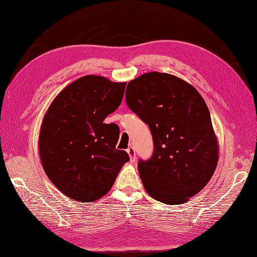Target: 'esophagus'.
<instances>
[{"label": "esophagus", "instance_id": "esophagus-1", "mask_svg": "<svg viewBox=\"0 0 257 257\" xmlns=\"http://www.w3.org/2000/svg\"><path fill=\"white\" fill-rule=\"evenodd\" d=\"M126 152H127V154L130 155V159H131V162H132V163H134V162H135V160H136V152H135V149H134V147H132V146H130V147L127 148V150H126Z\"/></svg>", "mask_w": 257, "mask_h": 257}]
</instances>
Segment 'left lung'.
<instances>
[{
  "label": "left lung",
  "instance_id": "8db88e82",
  "mask_svg": "<svg viewBox=\"0 0 257 257\" xmlns=\"http://www.w3.org/2000/svg\"><path fill=\"white\" fill-rule=\"evenodd\" d=\"M130 109L150 127L152 157L138 162L151 197L180 205L203 190L219 159V146L204 98L193 85L159 72L131 80L125 91Z\"/></svg>",
  "mask_w": 257,
  "mask_h": 257
}]
</instances>
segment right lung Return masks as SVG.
I'll return each mask as SVG.
<instances>
[{"instance_id":"1","label":"right lung","mask_w":257,"mask_h":257,"mask_svg":"<svg viewBox=\"0 0 257 257\" xmlns=\"http://www.w3.org/2000/svg\"><path fill=\"white\" fill-rule=\"evenodd\" d=\"M126 82L87 75L53 99L42 123L40 157L50 181L77 201L92 203L111 189L128 154L116 150L120 130L106 116L121 104Z\"/></svg>"}]
</instances>
